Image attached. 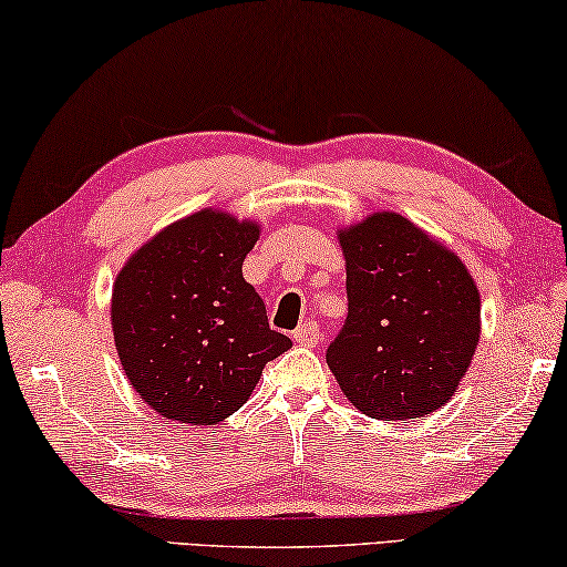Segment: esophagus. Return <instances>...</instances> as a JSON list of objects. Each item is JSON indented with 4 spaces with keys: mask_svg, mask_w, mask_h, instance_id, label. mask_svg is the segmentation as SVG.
Instances as JSON below:
<instances>
[{
    "mask_svg": "<svg viewBox=\"0 0 567 567\" xmlns=\"http://www.w3.org/2000/svg\"><path fill=\"white\" fill-rule=\"evenodd\" d=\"M319 333H321L319 323L306 321L293 331V341L299 346H309V349H316V346H319Z\"/></svg>",
    "mask_w": 567,
    "mask_h": 567,
    "instance_id": "obj_1",
    "label": "esophagus"
}]
</instances>
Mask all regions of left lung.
Segmentation results:
<instances>
[{"instance_id": "left-lung-1", "label": "left lung", "mask_w": 567, "mask_h": 567, "mask_svg": "<svg viewBox=\"0 0 567 567\" xmlns=\"http://www.w3.org/2000/svg\"><path fill=\"white\" fill-rule=\"evenodd\" d=\"M349 319L326 363L355 409L423 419L451 401L481 341V293L458 254L393 212L339 228Z\"/></svg>"}]
</instances>
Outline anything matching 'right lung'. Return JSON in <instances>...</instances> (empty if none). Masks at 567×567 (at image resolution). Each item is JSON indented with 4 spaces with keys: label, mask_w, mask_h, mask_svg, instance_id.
I'll return each mask as SVG.
<instances>
[{
    "label": "right lung",
    "mask_w": 567,
    "mask_h": 567,
    "mask_svg": "<svg viewBox=\"0 0 567 567\" xmlns=\"http://www.w3.org/2000/svg\"><path fill=\"white\" fill-rule=\"evenodd\" d=\"M258 221L202 208L128 256L112 289L118 361L162 419L216 425L254 393L264 365L291 349L268 329L261 296L241 274Z\"/></svg>",
    "instance_id": "add662e5"
}]
</instances>
